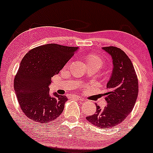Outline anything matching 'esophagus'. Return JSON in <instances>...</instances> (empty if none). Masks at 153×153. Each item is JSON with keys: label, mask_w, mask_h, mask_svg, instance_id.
Returning <instances> with one entry per match:
<instances>
[{"label": "esophagus", "mask_w": 153, "mask_h": 153, "mask_svg": "<svg viewBox=\"0 0 153 153\" xmlns=\"http://www.w3.org/2000/svg\"><path fill=\"white\" fill-rule=\"evenodd\" d=\"M73 98L76 100H78V101H83L84 100L82 97H80V96H73Z\"/></svg>", "instance_id": "1"}]
</instances>
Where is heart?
<instances>
[{
  "label": "heart",
  "mask_w": 153,
  "mask_h": 153,
  "mask_svg": "<svg viewBox=\"0 0 153 153\" xmlns=\"http://www.w3.org/2000/svg\"><path fill=\"white\" fill-rule=\"evenodd\" d=\"M86 61L88 64H91V63H100V64L103 65V60L100 58L98 56L95 55V54H88L86 57Z\"/></svg>",
  "instance_id": "1"
}]
</instances>
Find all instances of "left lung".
<instances>
[{"label": "left lung", "mask_w": 153, "mask_h": 153, "mask_svg": "<svg viewBox=\"0 0 153 153\" xmlns=\"http://www.w3.org/2000/svg\"><path fill=\"white\" fill-rule=\"evenodd\" d=\"M111 57L113 70L103 94L107 105L86 119L93 125L103 129L122 122L134 108L138 95V80L134 66L124 51L116 47H102Z\"/></svg>", "instance_id": "left-lung-1"}]
</instances>
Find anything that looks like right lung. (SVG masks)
<instances>
[{
	"label": "right lung",
	"instance_id": "1",
	"mask_svg": "<svg viewBox=\"0 0 153 153\" xmlns=\"http://www.w3.org/2000/svg\"><path fill=\"white\" fill-rule=\"evenodd\" d=\"M78 47L48 44L29 51L20 63L14 90L21 108L31 120L48 123L62 114L68 98L50 95L52 77L58 74Z\"/></svg>",
	"mask_w": 153,
	"mask_h": 153
}]
</instances>
